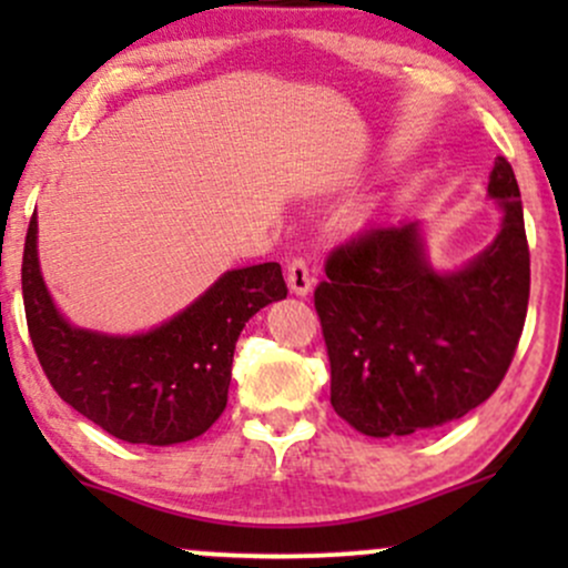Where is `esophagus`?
Returning a JSON list of instances; mask_svg holds the SVG:
<instances>
[{
	"instance_id": "34e87169",
	"label": "esophagus",
	"mask_w": 568,
	"mask_h": 568,
	"mask_svg": "<svg viewBox=\"0 0 568 568\" xmlns=\"http://www.w3.org/2000/svg\"><path fill=\"white\" fill-rule=\"evenodd\" d=\"M312 285H315V275H312V270L306 266L304 258H293V262H288V288L296 293V296H306V293L312 291Z\"/></svg>"
}]
</instances>
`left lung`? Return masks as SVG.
<instances>
[{"instance_id": "obj_1", "label": "left lung", "mask_w": 568, "mask_h": 568, "mask_svg": "<svg viewBox=\"0 0 568 568\" xmlns=\"http://www.w3.org/2000/svg\"><path fill=\"white\" fill-rule=\"evenodd\" d=\"M488 197L501 230L465 270L438 275L419 224L368 226L325 258L315 310L331 361V406L371 438L462 419L505 379L529 306V243L510 162Z\"/></svg>"}]
</instances>
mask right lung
Segmentation results:
<instances>
[{"instance_id": "add662e5", "label": "right lung", "mask_w": 568, "mask_h": 568, "mask_svg": "<svg viewBox=\"0 0 568 568\" xmlns=\"http://www.w3.org/2000/svg\"><path fill=\"white\" fill-rule=\"evenodd\" d=\"M23 306L44 376L61 400L125 443L171 446L205 433L224 414L240 331L285 298L275 262L221 275L173 321L139 336L74 328L55 310L37 258V216L23 245Z\"/></svg>"}]
</instances>
